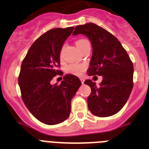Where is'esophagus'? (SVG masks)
<instances>
[{"instance_id": "34e87169", "label": "esophagus", "mask_w": 149, "mask_h": 149, "mask_svg": "<svg viewBox=\"0 0 149 149\" xmlns=\"http://www.w3.org/2000/svg\"><path fill=\"white\" fill-rule=\"evenodd\" d=\"M81 83H82V84H84V79L81 78Z\"/></svg>"}]
</instances>
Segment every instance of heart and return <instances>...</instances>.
Here are the masks:
<instances>
[{"label": "heart", "instance_id": "1", "mask_svg": "<svg viewBox=\"0 0 149 149\" xmlns=\"http://www.w3.org/2000/svg\"><path fill=\"white\" fill-rule=\"evenodd\" d=\"M86 39H79L76 42V45L77 48L81 50V48L85 44L88 43ZM86 69V65L84 64H77V63H72L70 65H68L66 68V72L69 74H72L74 75L81 76L83 74V72Z\"/></svg>", "mask_w": 149, "mask_h": 149}]
</instances>
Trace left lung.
Segmentation results:
<instances>
[{
    "label": "left lung",
    "mask_w": 149,
    "mask_h": 149,
    "mask_svg": "<svg viewBox=\"0 0 149 149\" xmlns=\"http://www.w3.org/2000/svg\"><path fill=\"white\" fill-rule=\"evenodd\" d=\"M77 34L86 36L93 46L87 74L103 77L99 86L91 80L84 82L91 88L89 110L96 116L114 115L125 104L132 91L133 63L117 38L95 24L77 26L73 35Z\"/></svg>",
    "instance_id": "left-lung-1"
}]
</instances>
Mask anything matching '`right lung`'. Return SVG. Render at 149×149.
<instances>
[{
    "mask_svg": "<svg viewBox=\"0 0 149 149\" xmlns=\"http://www.w3.org/2000/svg\"><path fill=\"white\" fill-rule=\"evenodd\" d=\"M73 27L48 30L33 43L22 61L18 85L22 98L35 118L46 125H56L67 119L71 101L81 86L80 79L65 74L61 84L51 85L56 75H62L60 55Z\"/></svg>",
    "mask_w": 149,
    "mask_h": 149,
    "instance_id": "1",
    "label": "right lung"
}]
</instances>
